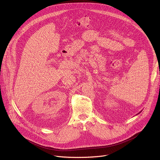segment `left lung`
Here are the masks:
<instances>
[{
    "label": "left lung",
    "instance_id": "obj_1",
    "mask_svg": "<svg viewBox=\"0 0 160 160\" xmlns=\"http://www.w3.org/2000/svg\"><path fill=\"white\" fill-rule=\"evenodd\" d=\"M138 114H139V113H138Z\"/></svg>",
    "mask_w": 160,
    "mask_h": 160
}]
</instances>
